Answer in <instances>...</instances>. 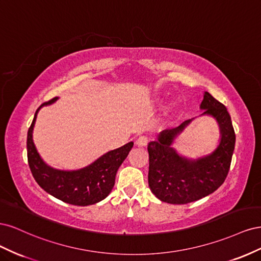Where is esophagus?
Segmentation results:
<instances>
[{"instance_id": "obj_1", "label": "esophagus", "mask_w": 261, "mask_h": 261, "mask_svg": "<svg viewBox=\"0 0 261 261\" xmlns=\"http://www.w3.org/2000/svg\"><path fill=\"white\" fill-rule=\"evenodd\" d=\"M148 143H149V138H148L147 136H144V135L139 136V137L137 138V140H136V145H137L138 147H144V146H147V145H148Z\"/></svg>"}]
</instances>
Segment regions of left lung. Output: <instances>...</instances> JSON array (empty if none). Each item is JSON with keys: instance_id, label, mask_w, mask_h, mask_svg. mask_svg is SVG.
Masks as SVG:
<instances>
[{"instance_id": "obj_1", "label": "left lung", "mask_w": 261, "mask_h": 261, "mask_svg": "<svg viewBox=\"0 0 261 261\" xmlns=\"http://www.w3.org/2000/svg\"><path fill=\"white\" fill-rule=\"evenodd\" d=\"M200 109L204 110L202 114L215 117L220 126V144L211 154L192 161L179 156L171 147L173 139L192 120L163 130L158 140L148 145L149 187L163 202L184 204L201 199L217 191L227 176L235 147L231 116L225 106L207 91Z\"/></svg>"}]
</instances>
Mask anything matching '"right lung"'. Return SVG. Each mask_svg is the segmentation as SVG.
<instances>
[{"label": "right lung", "mask_w": 261, "mask_h": 261, "mask_svg": "<svg viewBox=\"0 0 261 261\" xmlns=\"http://www.w3.org/2000/svg\"><path fill=\"white\" fill-rule=\"evenodd\" d=\"M53 98L37 109L27 134V156L33 176L42 189L62 201L74 206H89L103 200L111 193L116 172L126 159L133 143L124 145L100 156L88 167L77 171L55 170L46 165L37 152L33 141V129L37 113L41 107L57 101Z\"/></svg>", "instance_id": "right-lung-1"}]
</instances>
